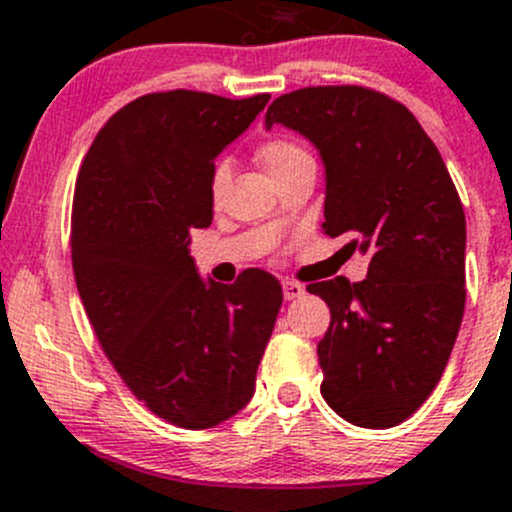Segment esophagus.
<instances>
[{
  "label": "esophagus",
  "mask_w": 512,
  "mask_h": 512,
  "mask_svg": "<svg viewBox=\"0 0 512 512\" xmlns=\"http://www.w3.org/2000/svg\"><path fill=\"white\" fill-rule=\"evenodd\" d=\"M305 293V288L300 286V283H295V281H283V298L286 300H295V298H300V295Z\"/></svg>",
  "instance_id": "1"
}]
</instances>
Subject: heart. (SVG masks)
<instances>
[{
    "label": "heart",
    "instance_id": "heart-1",
    "mask_svg": "<svg viewBox=\"0 0 512 512\" xmlns=\"http://www.w3.org/2000/svg\"><path fill=\"white\" fill-rule=\"evenodd\" d=\"M308 152L298 145V142L286 140V138H271L258 147V160L266 167V172L271 179L278 175V172L288 170V167L295 165L300 160H308ZM226 177H229V167L217 165L212 172V194H219L221 187L226 184Z\"/></svg>",
    "mask_w": 512,
    "mask_h": 512
}]
</instances>
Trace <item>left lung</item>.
<instances>
[{
  "label": "left lung",
  "instance_id": "obj_1",
  "mask_svg": "<svg viewBox=\"0 0 512 512\" xmlns=\"http://www.w3.org/2000/svg\"><path fill=\"white\" fill-rule=\"evenodd\" d=\"M273 125L318 147L323 231L370 256L365 281L308 286L330 308L323 399L355 426L402 424L444 374L466 305V217L449 170L419 120L370 88L286 93L268 108Z\"/></svg>",
  "mask_w": 512,
  "mask_h": 512
}]
</instances>
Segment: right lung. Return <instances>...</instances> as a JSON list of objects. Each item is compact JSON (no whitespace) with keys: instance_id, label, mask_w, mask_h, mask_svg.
<instances>
[{"instance_id":"add662e5","label":"right lung","mask_w":512,"mask_h":512,"mask_svg":"<svg viewBox=\"0 0 512 512\" xmlns=\"http://www.w3.org/2000/svg\"><path fill=\"white\" fill-rule=\"evenodd\" d=\"M268 98L142 96L100 128L76 179L71 258L88 320L130 392L182 429L251 402L283 303L271 273L221 286L189 256L192 229L214 217V160Z\"/></svg>"}]
</instances>
